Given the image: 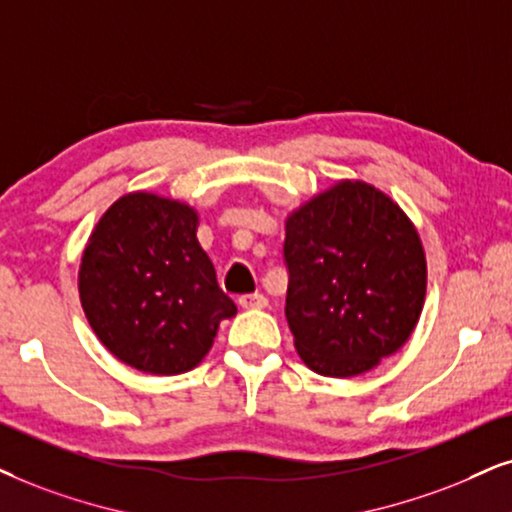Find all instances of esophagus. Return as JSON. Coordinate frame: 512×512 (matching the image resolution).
<instances>
[{"mask_svg": "<svg viewBox=\"0 0 512 512\" xmlns=\"http://www.w3.org/2000/svg\"><path fill=\"white\" fill-rule=\"evenodd\" d=\"M238 307H243V309H264V307H267V297H264L262 293L241 295V297H238Z\"/></svg>", "mask_w": 512, "mask_h": 512, "instance_id": "obj_1", "label": "esophagus"}]
</instances>
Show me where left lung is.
<instances>
[{
	"instance_id": "1",
	"label": "left lung",
	"mask_w": 512,
	"mask_h": 512,
	"mask_svg": "<svg viewBox=\"0 0 512 512\" xmlns=\"http://www.w3.org/2000/svg\"><path fill=\"white\" fill-rule=\"evenodd\" d=\"M286 319L326 378L368 373L406 345L428 290L416 224L364 179H340L286 217Z\"/></svg>"
}]
</instances>
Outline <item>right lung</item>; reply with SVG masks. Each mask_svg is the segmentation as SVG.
I'll return each instance as SVG.
<instances>
[{"instance_id":"add662e5","label":"right lung","mask_w":512,"mask_h":512,"mask_svg":"<svg viewBox=\"0 0 512 512\" xmlns=\"http://www.w3.org/2000/svg\"><path fill=\"white\" fill-rule=\"evenodd\" d=\"M198 224V210L184 200L132 191L103 212L82 250L84 316L101 345L141 373L196 368L219 323L238 312L217 286Z\"/></svg>"}]
</instances>
